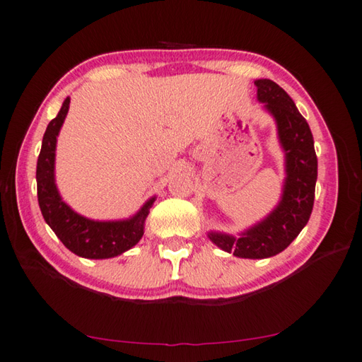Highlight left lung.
I'll use <instances>...</instances> for the list:
<instances>
[{
    "label": "left lung",
    "mask_w": 362,
    "mask_h": 362,
    "mask_svg": "<svg viewBox=\"0 0 362 362\" xmlns=\"http://www.w3.org/2000/svg\"><path fill=\"white\" fill-rule=\"evenodd\" d=\"M257 100L274 117L285 153V181L279 204L251 228L229 235L211 230L207 237L240 259H268L282 252L308 223L315 203L317 158L308 122L284 88L269 78L255 80Z\"/></svg>",
    "instance_id": "obj_1"
}]
</instances>
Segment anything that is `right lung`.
Listing matches in <instances>:
<instances>
[{
    "label": "right lung",
    "instance_id": "obj_1",
    "mask_svg": "<svg viewBox=\"0 0 362 362\" xmlns=\"http://www.w3.org/2000/svg\"><path fill=\"white\" fill-rule=\"evenodd\" d=\"M69 98L49 125H47L42 150L37 160V195L45 221L71 252L83 259H111L124 254L144 235V224L156 197H151L130 218L91 220L71 209L60 195L55 184V148L57 136L69 110Z\"/></svg>",
    "mask_w": 362,
    "mask_h": 362
}]
</instances>
